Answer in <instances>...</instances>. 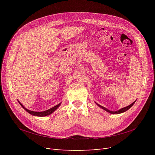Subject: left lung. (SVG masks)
I'll return each mask as SVG.
<instances>
[{
	"label": "left lung",
	"mask_w": 155,
	"mask_h": 155,
	"mask_svg": "<svg viewBox=\"0 0 155 155\" xmlns=\"http://www.w3.org/2000/svg\"><path fill=\"white\" fill-rule=\"evenodd\" d=\"M137 101V100H136ZM136 101H134L133 104H131L130 105H128V106H127V107H124V108H122V109H120V110H117V111H111V110H109V109H107V108H105V107H104L103 106H101V105H99V104H97V103H96V105L99 107H100V108H101L102 109H104V110H105V111H107V112H109V113H110V114H121V113H123V112H125V111H127V110H129L130 108L132 107L134 104V103L136 102Z\"/></svg>",
	"instance_id": "8db88e82"
}]
</instances>
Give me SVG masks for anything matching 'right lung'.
Segmentation results:
<instances>
[{
  "instance_id": "right-lung-1",
  "label": "right lung",
  "mask_w": 155,
  "mask_h": 155,
  "mask_svg": "<svg viewBox=\"0 0 155 155\" xmlns=\"http://www.w3.org/2000/svg\"><path fill=\"white\" fill-rule=\"evenodd\" d=\"M18 102L19 103V104L21 105V107L24 109L26 111H27L28 113H30V114L33 115V116H39V117H44V116H48L50 115L51 113H53V112L58 109V108L61 105V103H60L58 105H55L54 107H53L52 108H51V109H49L46 110L45 111H42V112H36V111H32L30 110H28V109H26V107H25L23 106V105L21 104V103L18 100Z\"/></svg>"
}]
</instances>
